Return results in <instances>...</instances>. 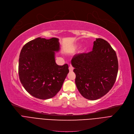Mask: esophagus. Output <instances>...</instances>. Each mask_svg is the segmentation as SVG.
Masks as SVG:
<instances>
[{"label":"esophagus","instance_id":"obj_1","mask_svg":"<svg viewBox=\"0 0 134 134\" xmlns=\"http://www.w3.org/2000/svg\"><path fill=\"white\" fill-rule=\"evenodd\" d=\"M73 69H74L73 67L70 65V66L69 67V71H70V72H72V71L73 70Z\"/></svg>","mask_w":134,"mask_h":134}]
</instances>
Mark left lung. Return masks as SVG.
<instances>
[{
	"label": "left lung",
	"mask_w": 134,
	"mask_h": 134,
	"mask_svg": "<svg viewBox=\"0 0 134 134\" xmlns=\"http://www.w3.org/2000/svg\"><path fill=\"white\" fill-rule=\"evenodd\" d=\"M75 84L79 92L91 100L107 93L116 80L119 64L115 51L106 40L96 39L93 50L75 54L72 58Z\"/></svg>",
	"instance_id": "left-lung-1"
}]
</instances>
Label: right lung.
Here are the masks:
<instances>
[{
	"label": "right lung",
	"mask_w": 134,
	"mask_h": 134,
	"mask_svg": "<svg viewBox=\"0 0 134 134\" xmlns=\"http://www.w3.org/2000/svg\"><path fill=\"white\" fill-rule=\"evenodd\" d=\"M59 39L38 38L26 43L19 55L18 73L25 90L33 96L46 100L59 92L69 73L67 64L58 65L55 51Z\"/></svg>",
	"instance_id": "add662e5"
}]
</instances>
